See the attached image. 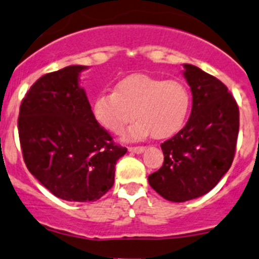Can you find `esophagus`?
<instances>
[{"instance_id":"1","label":"esophagus","mask_w":259,"mask_h":259,"mask_svg":"<svg viewBox=\"0 0 259 259\" xmlns=\"http://www.w3.org/2000/svg\"><path fill=\"white\" fill-rule=\"evenodd\" d=\"M127 149H129V152L137 153V154H140V153L144 152L145 148L144 147H129V148H127Z\"/></svg>"}]
</instances>
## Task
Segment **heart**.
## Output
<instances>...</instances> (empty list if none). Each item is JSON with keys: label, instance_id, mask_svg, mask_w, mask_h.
<instances>
[{"label": "heart", "instance_id": "obj_1", "mask_svg": "<svg viewBox=\"0 0 259 259\" xmlns=\"http://www.w3.org/2000/svg\"><path fill=\"white\" fill-rule=\"evenodd\" d=\"M190 104V94L181 82L134 74L121 79L116 91L100 94L92 110L95 119L114 134L124 132L137 116L139 120L125 134L126 140L150 134L164 139L183 126Z\"/></svg>", "mask_w": 259, "mask_h": 259}]
</instances>
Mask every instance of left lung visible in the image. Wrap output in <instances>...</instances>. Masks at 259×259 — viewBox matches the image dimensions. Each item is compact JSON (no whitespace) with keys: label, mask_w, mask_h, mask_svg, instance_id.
<instances>
[{"label":"left lung","mask_w":259,"mask_h":259,"mask_svg":"<svg viewBox=\"0 0 259 259\" xmlns=\"http://www.w3.org/2000/svg\"><path fill=\"white\" fill-rule=\"evenodd\" d=\"M192 92L185 127L162 143L163 165L148 176L168 201L185 202L211 191L229 170L239 132V109L227 86L199 67L183 64Z\"/></svg>","instance_id":"left-lung-1"}]
</instances>
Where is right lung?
Listing matches in <instances>:
<instances>
[{
    "label": "right lung",
    "mask_w": 259,
    "mask_h": 259,
    "mask_svg": "<svg viewBox=\"0 0 259 259\" xmlns=\"http://www.w3.org/2000/svg\"><path fill=\"white\" fill-rule=\"evenodd\" d=\"M69 66L40 77L20 106L19 137L25 164L54 196L96 201L112 187L115 165L126 153L95 119L79 74Z\"/></svg>",
    "instance_id": "1"
}]
</instances>
